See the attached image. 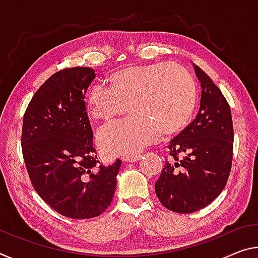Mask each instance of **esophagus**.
Wrapping results in <instances>:
<instances>
[{"label": "esophagus", "instance_id": "1", "mask_svg": "<svg viewBox=\"0 0 258 258\" xmlns=\"http://www.w3.org/2000/svg\"><path fill=\"white\" fill-rule=\"evenodd\" d=\"M139 158H140V156H139V155H132V156L124 157V158H122V161L127 162V163H133V162H138Z\"/></svg>", "mask_w": 258, "mask_h": 258}]
</instances>
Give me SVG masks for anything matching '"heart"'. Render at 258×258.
<instances>
[{"label":"heart","mask_w":258,"mask_h":258,"mask_svg":"<svg viewBox=\"0 0 258 258\" xmlns=\"http://www.w3.org/2000/svg\"><path fill=\"white\" fill-rule=\"evenodd\" d=\"M198 103L193 77L167 62L131 65L112 72L86 97L93 120L109 124L128 111L125 121L102 128L99 146L109 156L134 155L159 137H172L189 124Z\"/></svg>","instance_id":"heart-1"}]
</instances>
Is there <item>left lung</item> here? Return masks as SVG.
Segmentation results:
<instances>
[{
    "label": "left lung",
    "instance_id": "1",
    "mask_svg": "<svg viewBox=\"0 0 258 258\" xmlns=\"http://www.w3.org/2000/svg\"><path fill=\"white\" fill-rule=\"evenodd\" d=\"M193 67L202 88L199 113L171 140V157L155 183L159 202L178 214L203 209L222 193L233 157L230 105L210 77Z\"/></svg>",
    "mask_w": 258,
    "mask_h": 258
}]
</instances>
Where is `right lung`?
Returning a JSON list of instances; mask_svg holds the SVG:
<instances>
[{
    "label": "right lung",
    "instance_id": "add662e5",
    "mask_svg": "<svg viewBox=\"0 0 258 258\" xmlns=\"http://www.w3.org/2000/svg\"><path fill=\"white\" fill-rule=\"evenodd\" d=\"M95 79L91 68H69L41 85L23 119L22 148L36 193L62 216L94 218L111 204L121 161L96 166L85 94Z\"/></svg>",
    "mask_w": 258,
    "mask_h": 258
}]
</instances>
